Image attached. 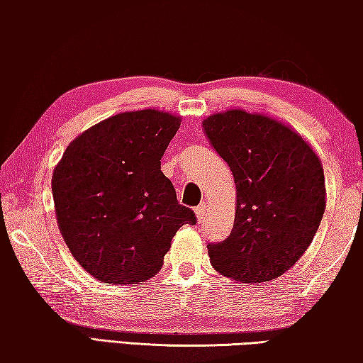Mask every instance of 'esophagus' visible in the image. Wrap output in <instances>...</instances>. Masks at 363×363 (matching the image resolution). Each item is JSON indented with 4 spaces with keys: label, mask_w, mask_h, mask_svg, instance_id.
<instances>
[{
    "label": "esophagus",
    "mask_w": 363,
    "mask_h": 363,
    "mask_svg": "<svg viewBox=\"0 0 363 363\" xmlns=\"http://www.w3.org/2000/svg\"><path fill=\"white\" fill-rule=\"evenodd\" d=\"M206 203H201V205L200 206H196L195 208V215H196V220L198 221H203V220H205V218H206Z\"/></svg>",
    "instance_id": "1"
}]
</instances>
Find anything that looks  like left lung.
Masks as SVG:
<instances>
[{"label":"left lung","mask_w":363,"mask_h":363,"mask_svg":"<svg viewBox=\"0 0 363 363\" xmlns=\"http://www.w3.org/2000/svg\"><path fill=\"white\" fill-rule=\"evenodd\" d=\"M203 130L236 183L235 225L225 241L208 245L211 264L238 282L276 279L319 230L327 201L320 158L294 128L261 112L211 113Z\"/></svg>","instance_id":"1"}]
</instances>
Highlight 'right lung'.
I'll return each instance as SVG.
<instances>
[{
	"mask_svg": "<svg viewBox=\"0 0 363 363\" xmlns=\"http://www.w3.org/2000/svg\"><path fill=\"white\" fill-rule=\"evenodd\" d=\"M180 123L155 108L117 113L74 138L54 168L59 231L96 279L148 281L162 269L175 233L196 223L160 170Z\"/></svg>",
	"mask_w": 363,
	"mask_h": 363,
	"instance_id": "1",
	"label": "right lung"
}]
</instances>
